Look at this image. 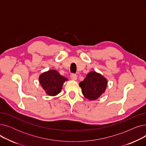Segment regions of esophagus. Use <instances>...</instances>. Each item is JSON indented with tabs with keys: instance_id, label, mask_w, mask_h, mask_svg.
Here are the masks:
<instances>
[{
	"instance_id": "34e87169",
	"label": "esophagus",
	"mask_w": 146,
	"mask_h": 146,
	"mask_svg": "<svg viewBox=\"0 0 146 146\" xmlns=\"http://www.w3.org/2000/svg\"><path fill=\"white\" fill-rule=\"evenodd\" d=\"M70 78H71V79H73V80H76V79H77V75H76V74L72 73V74H71V75H70Z\"/></svg>"
}]
</instances>
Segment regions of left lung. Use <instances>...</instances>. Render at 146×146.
Masks as SVG:
<instances>
[{
	"instance_id": "left-lung-1",
	"label": "left lung",
	"mask_w": 146,
	"mask_h": 146,
	"mask_svg": "<svg viewBox=\"0 0 146 146\" xmlns=\"http://www.w3.org/2000/svg\"><path fill=\"white\" fill-rule=\"evenodd\" d=\"M107 85V80L101 74L90 72L86 78L79 83L83 96L89 100H95L104 93Z\"/></svg>"
}]
</instances>
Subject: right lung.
Listing matches in <instances>:
<instances>
[{
    "label": "right lung",
    "mask_w": 146,
    "mask_h": 146,
    "mask_svg": "<svg viewBox=\"0 0 146 146\" xmlns=\"http://www.w3.org/2000/svg\"><path fill=\"white\" fill-rule=\"evenodd\" d=\"M39 80L46 93L50 96H55L60 92L64 82L67 79L61 76L57 71L52 70L41 74Z\"/></svg>",
    "instance_id": "add662e5"
}]
</instances>
